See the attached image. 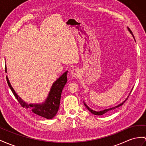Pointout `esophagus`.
<instances>
[{
  "instance_id": "34e87169",
  "label": "esophagus",
  "mask_w": 146,
  "mask_h": 146,
  "mask_svg": "<svg viewBox=\"0 0 146 146\" xmlns=\"http://www.w3.org/2000/svg\"><path fill=\"white\" fill-rule=\"evenodd\" d=\"M70 73H71V75H72V76L76 77V76H78V74H80V70H79V69L74 68L70 71Z\"/></svg>"
}]
</instances>
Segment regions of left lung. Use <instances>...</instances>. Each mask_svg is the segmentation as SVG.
<instances>
[{"label":"left lung","mask_w":146,"mask_h":146,"mask_svg":"<svg viewBox=\"0 0 146 146\" xmlns=\"http://www.w3.org/2000/svg\"><path fill=\"white\" fill-rule=\"evenodd\" d=\"M127 28H128V31H129V33H131V34L132 35V36H133V37H134V35H133V33H132V31H131V29L129 28H128L127 27ZM134 40H135V39H134ZM128 99H126L125 101H123L121 104H119V105H118L117 106H115V107H111V108H110V109H105V110H102V111H94V110H92V109H91L90 108H89L86 104L84 102V106L86 107V108L88 109V110L91 112V113H92V114H94V115H103V114H104V113H106V112H107V111H111V110H113L114 109H117V108H118V107H120V106H121L123 104L125 103V102L126 101V100Z\"/></svg>","instance_id":"1"}]
</instances>
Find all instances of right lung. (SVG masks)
<instances>
[{
  "label": "right lung",
  "instance_id": "obj_1",
  "mask_svg": "<svg viewBox=\"0 0 146 146\" xmlns=\"http://www.w3.org/2000/svg\"><path fill=\"white\" fill-rule=\"evenodd\" d=\"M5 72L7 73V67L5 65ZM67 72L66 71L62 75L59 77L52 84L48 94L46 101L42 104H28L23 101L13 89L11 86L8 77L7 76V81L10 87L11 91H12L13 95L19 102L21 107L30 109L31 111L35 114L39 115L40 117L47 119L53 118L57 114L59 109L60 102L61 94L63 87L65 86L67 82Z\"/></svg>",
  "mask_w": 146,
  "mask_h": 146
}]
</instances>
